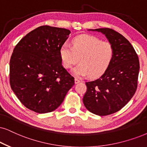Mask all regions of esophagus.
<instances>
[{
  "mask_svg": "<svg viewBox=\"0 0 147 147\" xmlns=\"http://www.w3.org/2000/svg\"><path fill=\"white\" fill-rule=\"evenodd\" d=\"M81 81L79 79V78H77V77L75 78V83H76V84H77V83H80V82H81Z\"/></svg>",
  "mask_w": 147,
  "mask_h": 147,
  "instance_id": "esophagus-1",
  "label": "esophagus"
}]
</instances>
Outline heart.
<instances>
[{"label": "heart", "instance_id": "1", "mask_svg": "<svg viewBox=\"0 0 147 147\" xmlns=\"http://www.w3.org/2000/svg\"><path fill=\"white\" fill-rule=\"evenodd\" d=\"M115 55L114 47L109 41L102 40L91 35H80L72 40V47L68 42L61 46L60 55L63 66L69 68L78 62L73 68L77 76L98 77L106 72Z\"/></svg>", "mask_w": 147, "mask_h": 147}]
</instances>
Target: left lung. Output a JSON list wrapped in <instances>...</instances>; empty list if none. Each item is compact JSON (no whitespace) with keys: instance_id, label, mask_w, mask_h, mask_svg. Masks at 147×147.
Masks as SVG:
<instances>
[{"instance_id":"8db88e82","label":"left lung","mask_w":147,"mask_h":147,"mask_svg":"<svg viewBox=\"0 0 147 147\" xmlns=\"http://www.w3.org/2000/svg\"><path fill=\"white\" fill-rule=\"evenodd\" d=\"M90 30L105 34L115 49L113 60L105 73L85 83L87 91L83 98L87 110L106 116L121 110L134 95L140 64L136 52L123 35L107 28Z\"/></svg>"}]
</instances>
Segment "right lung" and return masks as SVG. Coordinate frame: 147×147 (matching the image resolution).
Wrapping results in <instances>:
<instances>
[{
	"instance_id": "obj_1",
	"label": "right lung",
	"mask_w": 147,
	"mask_h": 147,
	"mask_svg": "<svg viewBox=\"0 0 147 147\" xmlns=\"http://www.w3.org/2000/svg\"><path fill=\"white\" fill-rule=\"evenodd\" d=\"M70 33L67 29L42 26L15 47L9 63V82L21 103L30 110L52 112L75 85L60 55L61 46Z\"/></svg>"
}]
</instances>
